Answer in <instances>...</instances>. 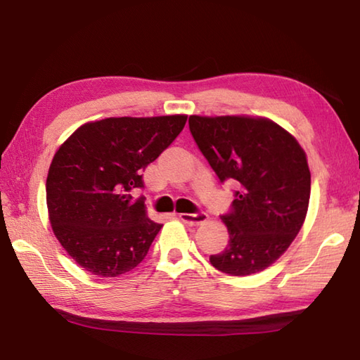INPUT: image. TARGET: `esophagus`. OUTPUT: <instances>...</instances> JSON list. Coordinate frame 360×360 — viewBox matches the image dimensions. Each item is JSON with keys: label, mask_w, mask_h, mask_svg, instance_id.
<instances>
[{"label": "esophagus", "mask_w": 360, "mask_h": 360, "mask_svg": "<svg viewBox=\"0 0 360 360\" xmlns=\"http://www.w3.org/2000/svg\"><path fill=\"white\" fill-rule=\"evenodd\" d=\"M179 219L182 222H186L188 225H200L208 221V216L205 212H197V214H188V212H182L179 214Z\"/></svg>", "instance_id": "1"}]
</instances>
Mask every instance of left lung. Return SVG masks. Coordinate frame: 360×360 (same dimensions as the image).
<instances>
[{
  "instance_id": "1",
  "label": "left lung",
  "mask_w": 360,
  "mask_h": 360,
  "mask_svg": "<svg viewBox=\"0 0 360 360\" xmlns=\"http://www.w3.org/2000/svg\"><path fill=\"white\" fill-rule=\"evenodd\" d=\"M188 129L219 181L238 184L230 212L222 216L229 245L211 255V265L231 276L264 271L288 251L307 217V154L265 117L191 115Z\"/></svg>"
}]
</instances>
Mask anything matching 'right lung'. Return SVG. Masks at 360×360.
<instances>
[{"label":"right lung","mask_w":360,"mask_h":360,"mask_svg":"<svg viewBox=\"0 0 360 360\" xmlns=\"http://www.w3.org/2000/svg\"><path fill=\"white\" fill-rule=\"evenodd\" d=\"M187 115L108 117L79 127L49 168V221L76 264L96 276L131 271L162 225L150 221L141 188L146 167L184 129Z\"/></svg>","instance_id":"add662e5"}]
</instances>
